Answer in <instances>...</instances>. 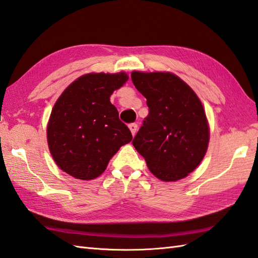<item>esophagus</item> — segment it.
Here are the masks:
<instances>
[{"label": "esophagus", "mask_w": 258, "mask_h": 258, "mask_svg": "<svg viewBox=\"0 0 258 258\" xmlns=\"http://www.w3.org/2000/svg\"><path fill=\"white\" fill-rule=\"evenodd\" d=\"M129 129L131 131V134H133V136H135L137 134V131H138V124L136 122L129 123Z\"/></svg>", "instance_id": "34e87169"}]
</instances>
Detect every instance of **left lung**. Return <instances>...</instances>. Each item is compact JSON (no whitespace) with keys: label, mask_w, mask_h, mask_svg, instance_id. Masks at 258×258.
Returning a JSON list of instances; mask_svg holds the SVG:
<instances>
[{"label":"left lung","mask_w":258,"mask_h":258,"mask_svg":"<svg viewBox=\"0 0 258 258\" xmlns=\"http://www.w3.org/2000/svg\"><path fill=\"white\" fill-rule=\"evenodd\" d=\"M131 80L149 107L134 147L158 178L175 181L186 177L208 148L209 127L202 102L172 73L135 71Z\"/></svg>","instance_id":"8db88e82"}]
</instances>
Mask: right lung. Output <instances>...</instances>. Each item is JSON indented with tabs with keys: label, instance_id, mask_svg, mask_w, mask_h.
I'll return each instance as SVG.
<instances>
[{
	"label": "right lung",
	"instance_id": "obj_1",
	"mask_svg": "<svg viewBox=\"0 0 258 258\" xmlns=\"http://www.w3.org/2000/svg\"><path fill=\"white\" fill-rule=\"evenodd\" d=\"M128 75L90 73L74 81L54 104L48 122L50 153L62 171L94 179L121 146L133 140L109 97Z\"/></svg>",
	"mask_w": 258,
	"mask_h": 258
}]
</instances>
